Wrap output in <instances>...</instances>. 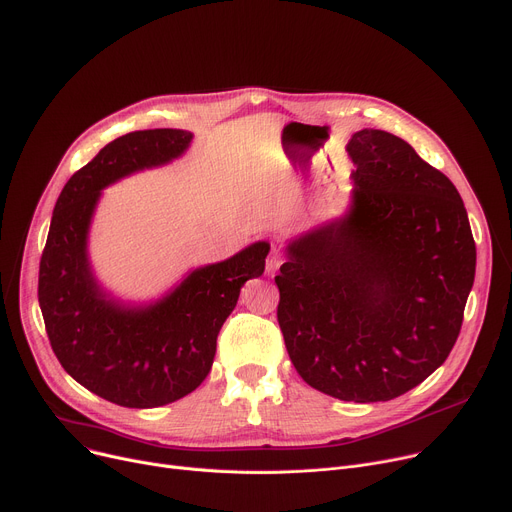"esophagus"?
I'll return each mask as SVG.
<instances>
[{
  "label": "esophagus",
  "mask_w": 512,
  "mask_h": 512,
  "mask_svg": "<svg viewBox=\"0 0 512 512\" xmlns=\"http://www.w3.org/2000/svg\"><path fill=\"white\" fill-rule=\"evenodd\" d=\"M282 263H284V255L280 253V249H271V253H269V257L265 259V273L267 275H273L277 269L282 267Z\"/></svg>",
  "instance_id": "34e87169"
}]
</instances>
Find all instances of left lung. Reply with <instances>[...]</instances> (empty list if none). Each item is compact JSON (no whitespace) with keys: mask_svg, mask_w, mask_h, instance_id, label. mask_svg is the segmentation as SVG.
Masks as SVG:
<instances>
[{"mask_svg":"<svg viewBox=\"0 0 512 512\" xmlns=\"http://www.w3.org/2000/svg\"><path fill=\"white\" fill-rule=\"evenodd\" d=\"M353 206L288 245L277 322L302 380L347 402H386L447 359L476 275L466 206L402 138L347 145Z\"/></svg>","mask_w":512,"mask_h":512,"instance_id":"1","label":"left lung"}]
</instances>
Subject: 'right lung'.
Masks as SVG:
<instances>
[{
  "label": "right lung",
  "mask_w": 512,
  "mask_h": 512,
  "mask_svg": "<svg viewBox=\"0 0 512 512\" xmlns=\"http://www.w3.org/2000/svg\"><path fill=\"white\" fill-rule=\"evenodd\" d=\"M192 132L155 128L108 143L63 188L38 271L46 335L67 374L83 388L128 408H155L194 392L208 376L216 337L241 288L265 269L267 243L196 269L161 302L124 308L106 300L85 255L100 190L188 149Z\"/></svg>",
  "instance_id": "right-lung-1"
}]
</instances>
